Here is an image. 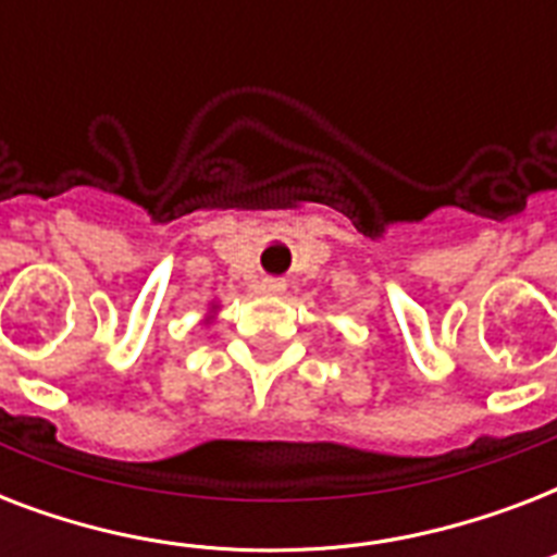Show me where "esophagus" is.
Masks as SVG:
<instances>
[{
    "label": "esophagus",
    "mask_w": 557,
    "mask_h": 557,
    "mask_svg": "<svg viewBox=\"0 0 557 557\" xmlns=\"http://www.w3.org/2000/svg\"><path fill=\"white\" fill-rule=\"evenodd\" d=\"M260 288L265 292V295H283V292H286V280H283V277H265L260 283Z\"/></svg>",
    "instance_id": "esophagus-1"
}]
</instances>
